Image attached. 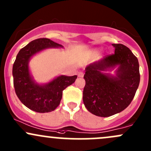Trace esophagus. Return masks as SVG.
Returning a JSON list of instances; mask_svg holds the SVG:
<instances>
[{
    "label": "esophagus",
    "mask_w": 151,
    "mask_h": 151,
    "mask_svg": "<svg viewBox=\"0 0 151 151\" xmlns=\"http://www.w3.org/2000/svg\"><path fill=\"white\" fill-rule=\"evenodd\" d=\"M83 72H79L78 73V77H81V78H82V77H83Z\"/></svg>",
    "instance_id": "esophagus-1"
}]
</instances>
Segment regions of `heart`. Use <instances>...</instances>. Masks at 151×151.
Listing matches in <instances>:
<instances>
[{"instance_id":"heart-1","label":"heart","mask_w":151,"mask_h":151,"mask_svg":"<svg viewBox=\"0 0 151 151\" xmlns=\"http://www.w3.org/2000/svg\"><path fill=\"white\" fill-rule=\"evenodd\" d=\"M96 52H97V51H96V52H95V53H96Z\"/></svg>"}]
</instances>
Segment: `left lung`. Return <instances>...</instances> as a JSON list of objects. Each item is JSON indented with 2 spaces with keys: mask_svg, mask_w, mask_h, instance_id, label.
Listing matches in <instances>:
<instances>
[{
  "mask_svg": "<svg viewBox=\"0 0 151 151\" xmlns=\"http://www.w3.org/2000/svg\"><path fill=\"white\" fill-rule=\"evenodd\" d=\"M114 54L89 65L83 78L86 85L83 101L91 114L99 116H111L130 104L140 83L138 60L122 44H112ZM119 64L116 77L102 71Z\"/></svg>",
  "mask_w": 151,
  "mask_h": 151,
  "instance_id": "obj_1",
  "label": "left lung"
}]
</instances>
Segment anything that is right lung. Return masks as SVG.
Instances as JSON below:
<instances>
[{
    "instance_id": "obj_1",
    "label": "right lung",
    "mask_w": 151,
    "mask_h": 151,
    "mask_svg": "<svg viewBox=\"0 0 151 151\" xmlns=\"http://www.w3.org/2000/svg\"><path fill=\"white\" fill-rule=\"evenodd\" d=\"M58 47L62 45L50 39H37L20 50L13 65L14 86L18 98L27 107L37 112L54 111L60 103L63 91L77 78V76H60L48 84L40 86L31 78L28 66L31 57L46 48Z\"/></svg>"
}]
</instances>
